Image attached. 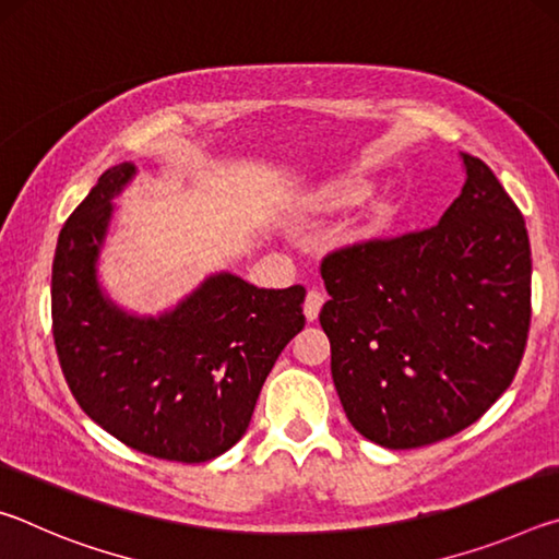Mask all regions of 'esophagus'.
Here are the masks:
<instances>
[{
  "instance_id": "1",
  "label": "esophagus",
  "mask_w": 559,
  "mask_h": 559,
  "mask_svg": "<svg viewBox=\"0 0 559 559\" xmlns=\"http://www.w3.org/2000/svg\"><path fill=\"white\" fill-rule=\"evenodd\" d=\"M323 302H325V296H323V293H320L318 288L308 290L306 302H302V313H306V318L310 320V323H313V320L318 318L320 308H323Z\"/></svg>"
}]
</instances>
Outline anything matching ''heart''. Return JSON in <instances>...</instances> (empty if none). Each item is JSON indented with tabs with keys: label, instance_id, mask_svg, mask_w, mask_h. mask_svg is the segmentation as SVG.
Here are the masks:
<instances>
[{
	"label": "heart",
	"instance_id": "b5f03b06",
	"mask_svg": "<svg viewBox=\"0 0 559 559\" xmlns=\"http://www.w3.org/2000/svg\"><path fill=\"white\" fill-rule=\"evenodd\" d=\"M372 192V182L362 175H349L337 179V182L328 185L323 192H320V200H323L328 206H353L367 200V194ZM390 219V206H377L370 224H367V231H377L382 229L384 222Z\"/></svg>",
	"mask_w": 559,
	"mask_h": 559
}]
</instances>
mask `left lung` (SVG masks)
<instances>
[{"instance_id":"8db88e82","label":"left lung","mask_w":559,"mask_h":559,"mask_svg":"<svg viewBox=\"0 0 559 559\" xmlns=\"http://www.w3.org/2000/svg\"><path fill=\"white\" fill-rule=\"evenodd\" d=\"M429 229L359 241L320 263V325L343 409L365 439L419 449L484 416L530 330L525 219L484 159Z\"/></svg>"}]
</instances>
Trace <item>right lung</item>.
Here are the masks:
<instances>
[{
  "instance_id": "obj_1",
  "label": "right lung",
  "mask_w": 559,
  "mask_h": 559,
  "mask_svg": "<svg viewBox=\"0 0 559 559\" xmlns=\"http://www.w3.org/2000/svg\"><path fill=\"white\" fill-rule=\"evenodd\" d=\"M135 165L106 169L59 234L51 273L53 343L75 402L147 456L204 463L249 429L273 362L306 325V288H257L216 273L175 310L138 318L100 290L96 263L112 197Z\"/></svg>"
}]
</instances>
